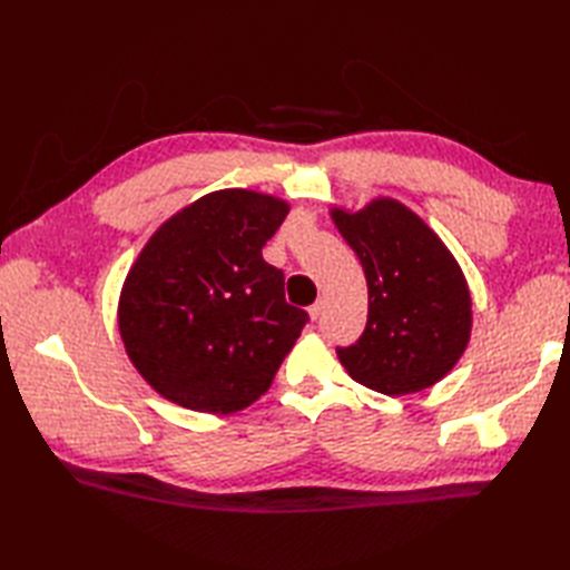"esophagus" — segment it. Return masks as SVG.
I'll use <instances>...</instances> for the list:
<instances>
[{
    "label": "esophagus",
    "mask_w": 570,
    "mask_h": 570,
    "mask_svg": "<svg viewBox=\"0 0 570 570\" xmlns=\"http://www.w3.org/2000/svg\"><path fill=\"white\" fill-rule=\"evenodd\" d=\"M323 311H325V301H323V298H318L316 304H313V306L308 308V313H311V318H313V321H318V318L323 316Z\"/></svg>",
    "instance_id": "34e87169"
}]
</instances>
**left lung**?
<instances>
[{
	"label": "left lung",
	"mask_w": 570,
	"mask_h": 570,
	"mask_svg": "<svg viewBox=\"0 0 570 570\" xmlns=\"http://www.w3.org/2000/svg\"><path fill=\"white\" fill-rule=\"evenodd\" d=\"M333 223L365 269L367 325L337 347L343 367L374 392L402 396L443 380L465 353L472 325L468 282L441 237L392 198Z\"/></svg>",
	"instance_id": "8db88e82"
}]
</instances>
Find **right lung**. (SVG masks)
<instances>
[{
  "mask_svg": "<svg viewBox=\"0 0 570 570\" xmlns=\"http://www.w3.org/2000/svg\"><path fill=\"white\" fill-rule=\"evenodd\" d=\"M288 215L264 193L227 188L190 203L141 249L119 296L131 365L168 402L233 414L269 390L308 313L284 298L262 247Z\"/></svg>",
  "mask_w": 570,
  "mask_h": 570,
  "instance_id": "right-lung-1",
  "label": "right lung"
}]
</instances>
